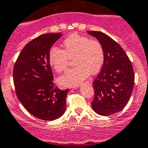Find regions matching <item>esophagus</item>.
<instances>
[{
    "label": "esophagus",
    "mask_w": 148,
    "mask_h": 148,
    "mask_svg": "<svg viewBox=\"0 0 148 148\" xmlns=\"http://www.w3.org/2000/svg\"><path fill=\"white\" fill-rule=\"evenodd\" d=\"M85 84H89V85H92V81L91 79L88 80V81H86L84 82ZM76 87H71V89H75Z\"/></svg>",
    "instance_id": "34e87169"
}]
</instances>
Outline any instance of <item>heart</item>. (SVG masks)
<instances>
[{
    "label": "heart",
    "instance_id": "heart-1",
    "mask_svg": "<svg viewBox=\"0 0 148 148\" xmlns=\"http://www.w3.org/2000/svg\"><path fill=\"white\" fill-rule=\"evenodd\" d=\"M63 49L51 48L49 53L50 64L57 72L64 71L73 59L75 67L69 69L59 78V83L71 87L79 85L91 74H96L104 62L102 45L96 39L86 36L71 34L62 42Z\"/></svg>",
    "mask_w": 148,
    "mask_h": 148
}]
</instances>
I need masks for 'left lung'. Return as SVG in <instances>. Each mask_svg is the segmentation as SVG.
Masks as SVG:
<instances>
[{"label":"left lung","mask_w":148,"mask_h":148,"mask_svg":"<svg viewBox=\"0 0 148 148\" xmlns=\"http://www.w3.org/2000/svg\"><path fill=\"white\" fill-rule=\"evenodd\" d=\"M87 33L97 38L104 51L102 70L92 83V109L100 115H111L123 110L130 98L135 83L133 68L123 49L109 36L100 31Z\"/></svg>","instance_id":"obj_1"}]
</instances>
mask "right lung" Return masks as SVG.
Returning a JSON list of instances; mask_svg holds the SVG:
<instances>
[{"label": "right lung", "instance_id": "add662e5", "mask_svg": "<svg viewBox=\"0 0 148 148\" xmlns=\"http://www.w3.org/2000/svg\"><path fill=\"white\" fill-rule=\"evenodd\" d=\"M61 36L59 32L52 33L33 39L24 46L13 67L18 99L30 114L45 121L59 118L66 110L69 89L61 90L53 82L49 60L51 47Z\"/></svg>", "mask_w": 148, "mask_h": 148}]
</instances>
